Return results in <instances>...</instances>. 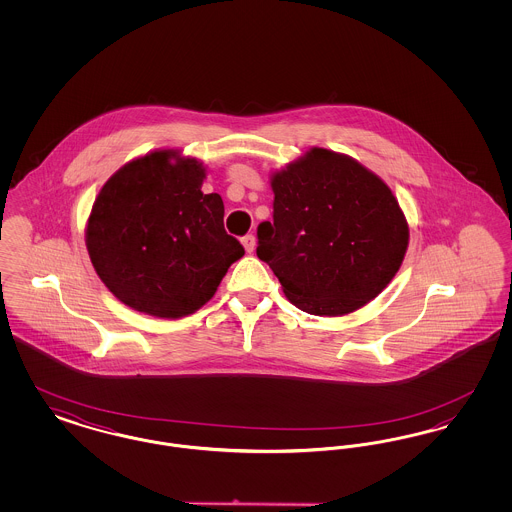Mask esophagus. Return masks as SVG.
Masks as SVG:
<instances>
[{
    "label": "esophagus",
    "instance_id": "esophagus-1",
    "mask_svg": "<svg viewBox=\"0 0 512 512\" xmlns=\"http://www.w3.org/2000/svg\"><path fill=\"white\" fill-rule=\"evenodd\" d=\"M242 245H244L247 253H253V249H255V236H253V234L244 236V238H242Z\"/></svg>",
    "mask_w": 512,
    "mask_h": 512
}]
</instances>
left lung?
<instances>
[{"label":"left lung","mask_w":512,"mask_h":512,"mask_svg":"<svg viewBox=\"0 0 512 512\" xmlns=\"http://www.w3.org/2000/svg\"><path fill=\"white\" fill-rule=\"evenodd\" d=\"M274 220L257 228V257L297 309L349 315L390 284L409 224L390 186L357 159L311 147L270 174Z\"/></svg>","instance_id":"left-lung-1"}]
</instances>
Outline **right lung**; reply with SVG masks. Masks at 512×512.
Returning <instances> with one entry per match:
<instances>
[{"label": "right lung", "mask_w": 512, "mask_h": 512, "mask_svg": "<svg viewBox=\"0 0 512 512\" xmlns=\"http://www.w3.org/2000/svg\"><path fill=\"white\" fill-rule=\"evenodd\" d=\"M207 169L180 149H155L122 165L99 190L86 247L101 282L130 309L182 318L219 288L242 244L224 230L219 194H203Z\"/></svg>", "instance_id": "right-lung-1"}]
</instances>
